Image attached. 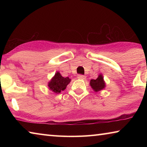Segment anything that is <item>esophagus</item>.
Masks as SVG:
<instances>
[{
  "label": "esophagus",
  "instance_id": "obj_1",
  "mask_svg": "<svg viewBox=\"0 0 147 147\" xmlns=\"http://www.w3.org/2000/svg\"><path fill=\"white\" fill-rule=\"evenodd\" d=\"M78 78H79V79H86V76L82 75V74H78Z\"/></svg>",
  "mask_w": 147,
  "mask_h": 147
}]
</instances>
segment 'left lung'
I'll use <instances>...</instances> for the list:
<instances>
[{"mask_svg":"<svg viewBox=\"0 0 147 147\" xmlns=\"http://www.w3.org/2000/svg\"><path fill=\"white\" fill-rule=\"evenodd\" d=\"M90 85L94 91H98L104 89L105 88V83H104L102 76L99 75L96 79L91 80Z\"/></svg>","mask_w":147,"mask_h":147,"instance_id":"1","label":"left lung"}]
</instances>
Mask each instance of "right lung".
Returning a JSON list of instances; mask_svg holds the SVG:
<instances>
[{
    "label": "right lung",
    "instance_id": "right-lung-1",
    "mask_svg": "<svg viewBox=\"0 0 147 147\" xmlns=\"http://www.w3.org/2000/svg\"><path fill=\"white\" fill-rule=\"evenodd\" d=\"M71 79L69 77L62 76L59 73H56L50 82L49 83V87L54 93H59L61 91H63L66 88L67 86L70 83Z\"/></svg>",
    "mask_w": 147,
    "mask_h": 147
}]
</instances>
